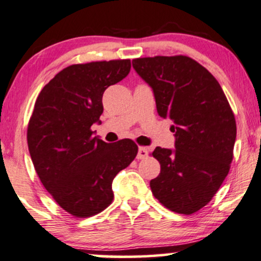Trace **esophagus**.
Wrapping results in <instances>:
<instances>
[{"label":"esophagus","instance_id":"1","mask_svg":"<svg viewBox=\"0 0 261 261\" xmlns=\"http://www.w3.org/2000/svg\"><path fill=\"white\" fill-rule=\"evenodd\" d=\"M147 155H149V152H147V150L145 149V147H139V150H138L137 159L138 160H144V159H146Z\"/></svg>","mask_w":261,"mask_h":261}]
</instances>
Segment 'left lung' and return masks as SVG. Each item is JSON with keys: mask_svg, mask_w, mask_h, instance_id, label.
<instances>
[{"mask_svg": "<svg viewBox=\"0 0 261 261\" xmlns=\"http://www.w3.org/2000/svg\"><path fill=\"white\" fill-rule=\"evenodd\" d=\"M152 88L157 112L173 121L175 149L156 147L161 173L150 181L155 197L179 214H192L213 198L230 170L236 121L219 82L185 56L134 59Z\"/></svg>", "mask_w": 261, "mask_h": 261, "instance_id": "8db88e82", "label": "left lung"}]
</instances>
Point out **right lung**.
<instances>
[{
	"mask_svg": "<svg viewBox=\"0 0 261 261\" xmlns=\"http://www.w3.org/2000/svg\"><path fill=\"white\" fill-rule=\"evenodd\" d=\"M129 71V59L70 65L35 102L28 127L32 163L47 191L73 217L88 218L109 207L112 180L138 153L133 140L109 144L91 129L100 122L105 89Z\"/></svg>",
	"mask_w": 261,
	"mask_h": 261,
	"instance_id": "add662e5",
	"label": "right lung"
}]
</instances>
